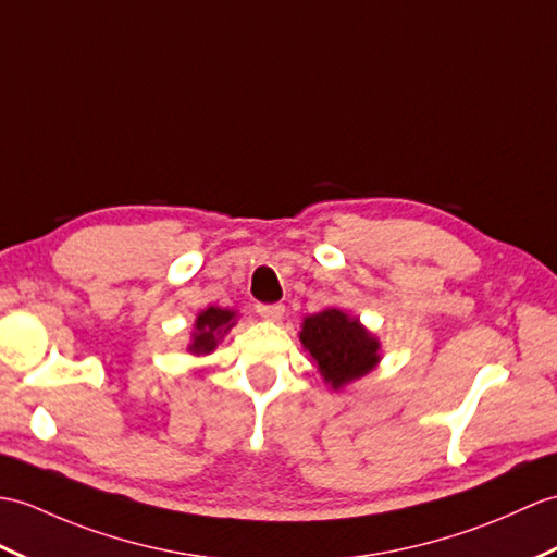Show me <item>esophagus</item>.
I'll use <instances>...</instances> for the list:
<instances>
[{"label": "esophagus", "mask_w": 557, "mask_h": 557, "mask_svg": "<svg viewBox=\"0 0 557 557\" xmlns=\"http://www.w3.org/2000/svg\"><path fill=\"white\" fill-rule=\"evenodd\" d=\"M258 315L270 320V322H280L284 318V306L282 304H258Z\"/></svg>", "instance_id": "obj_1"}]
</instances>
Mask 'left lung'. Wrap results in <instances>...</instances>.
I'll return each instance as SVG.
<instances>
[{
  "instance_id": "left-lung-1",
  "label": "left lung",
  "mask_w": 557,
  "mask_h": 557,
  "mask_svg": "<svg viewBox=\"0 0 557 557\" xmlns=\"http://www.w3.org/2000/svg\"><path fill=\"white\" fill-rule=\"evenodd\" d=\"M299 339L332 389L360 380L380 363V339L339 308L304 318Z\"/></svg>"
}]
</instances>
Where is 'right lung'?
Masks as SVG:
<instances>
[{
    "label": "right lung",
    "mask_w": 557,
    "mask_h": 557,
    "mask_svg": "<svg viewBox=\"0 0 557 557\" xmlns=\"http://www.w3.org/2000/svg\"><path fill=\"white\" fill-rule=\"evenodd\" d=\"M237 313L230 308H218L209 306L197 315V322H194V334H191V344L187 346V351L194 356H206L211 354L218 346V342L225 337L230 327L235 325Z\"/></svg>",
    "instance_id": "obj_1"
}]
</instances>
